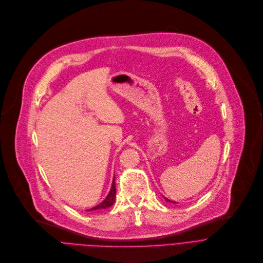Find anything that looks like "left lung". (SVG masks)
I'll use <instances>...</instances> for the list:
<instances>
[{
	"label": "left lung",
	"instance_id": "8db88e82",
	"mask_svg": "<svg viewBox=\"0 0 263 263\" xmlns=\"http://www.w3.org/2000/svg\"><path fill=\"white\" fill-rule=\"evenodd\" d=\"M164 198H165V200H166V201H167V202H170V203H174V204H175V203H176V202H174V201H172V200H169V199H167V198H166V197H164Z\"/></svg>",
	"mask_w": 263,
	"mask_h": 263
}]
</instances>
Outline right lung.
<instances>
[{
	"instance_id": "right-lung-1",
	"label": "right lung",
	"mask_w": 263,
	"mask_h": 263,
	"mask_svg": "<svg viewBox=\"0 0 263 263\" xmlns=\"http://www.w3.org/2000/svg\"><path fill=\"white\" fill-rule=\"evenodd\" d=\"M115 198H116V186H115V177L113 178V182H112V186H111V190L108 194V196L106 197V199H104L101 203H99L98 205L90 208V209H87V212H93V211H99V209H106L110 206H112L115 202Z\"/></svg>"
}]
</instances>
